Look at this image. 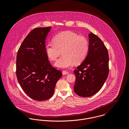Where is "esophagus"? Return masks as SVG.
I'll list each match as a JSON object with an SVG mask.
<instances>
[{
    "instance_id": "obj_1",
    "label": "esophagus",
    "mask_w": 129,
    "mask_h": 129,
    "mask_svg": "<svg viewBox=\"0 0 129 129\" xmlns=\"http://www.w3.org/2000/svg\"><path fill=\"white\" fill-rule=\"evenodd\" d=\"M62 74H63V75H67V74H69L68 72L66 71H63L62 72Z\"/></svg>"
}]
</instances>
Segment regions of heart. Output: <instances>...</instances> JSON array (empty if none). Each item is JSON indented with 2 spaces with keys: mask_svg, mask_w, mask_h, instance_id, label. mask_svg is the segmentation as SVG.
I'll return each mask as SVG.
<instances>
[{
  "mask_svg": "<svg viewBox=\"0 0 129 129\" xmlns=\"http://www.w3.org/2000/svg\"><path fill=\"white\" fill-rule=\"evenodd\" d=\"M53 44H48L45 46L46 55L51 60H55L56 67L67 69L72 67L74 63L82 62L89 50V43L85 37L78 36L71 31L60 33L53 38Z\"/></svg>",
  "mask_w": 129,
  "mask_h": 129,
  "instance_id": "1",
  "label": "heart"
}]
</instances>
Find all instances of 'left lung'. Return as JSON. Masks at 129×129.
<instances>
[{"mask_svg":"<svg viewBox=\"0 0 129 129\" xmlns=\"http://www.w3.org/2000/svg\"><path fill=\"white\" fill-rule=\"evenodd\" d=\"M89 50L83 61L74 71L75 93L83 97L98 92L109 74V55L102 40L91 32L88 34Z\"/></svg>","mask_w":129,"mask_h":129,"instance_id":"obj_1","label":"left lung"}]
</instances>
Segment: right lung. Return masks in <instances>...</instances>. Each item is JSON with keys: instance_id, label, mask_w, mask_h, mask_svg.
Listing matches in <instances>:
<instances>
[{"instance_id": "1", "label": "right lung", "mask_w": 129, "mask_h": 129, "mask_svg": "<svg viewBox=\"0 0 129 129\" xmlns=\"http://www.w3.org/2000/svg\"><path fill=\"white\" fill-rule=\"evenodd\" d=\"M51 27L32 30L21 45L17 55L16 76L25 93L33 100L43 101L54 94L56 83L61 77L48 60L46 39Z\"/></svg>"}]
</instances>
